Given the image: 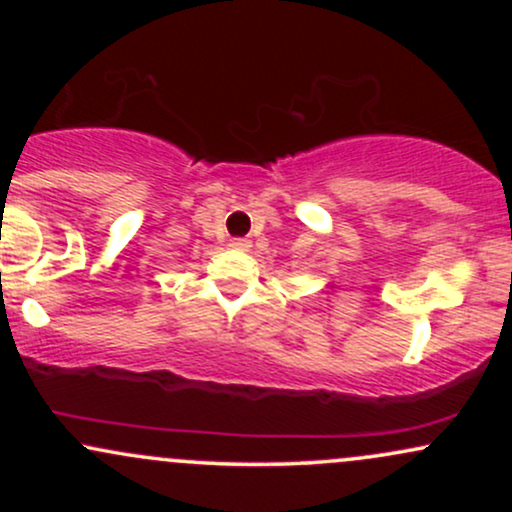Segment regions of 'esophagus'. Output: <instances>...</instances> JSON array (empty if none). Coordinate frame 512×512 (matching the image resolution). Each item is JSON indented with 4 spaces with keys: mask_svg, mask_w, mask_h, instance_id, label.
<instances>
[{
    "mask_svg": "<svg viewBox=\"0 0 512 512\" xmlns=\"http://www.w3.org/2000/svg\"><path fill=\"white\" fill-rule=\"evenodd\" d=\"M228 245H231L233 250H250V240L248 238H233Z\"/></svg>",
    "mask_w": 512,
    "mask_h": 512,
    "instance_id": "34e87169",
    "label": "esophagus"
}]
</instances>
